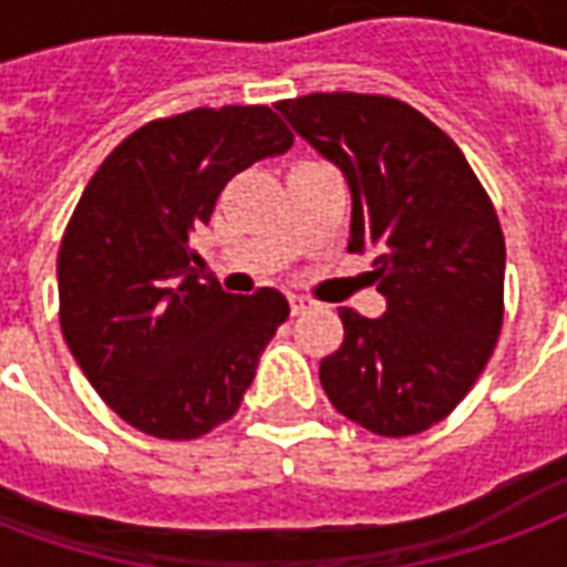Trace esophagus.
Listing matches in <instances>:
<instances>
[{"label":"esophagus","instance_id":"esophagus-1","mask_svg":"<svg viewBox=\"0 0 567 567\" xmlns=\"http://www.w3.org/2000/svg\"><path fill=\"white\" fill-rule=\"evenodd\" d=\"M289 308H292V313H305L311 311L313 301L308 296H299V292H289Z\"/></svg>","mask_w":567,"mask_h":567}]
</instances>
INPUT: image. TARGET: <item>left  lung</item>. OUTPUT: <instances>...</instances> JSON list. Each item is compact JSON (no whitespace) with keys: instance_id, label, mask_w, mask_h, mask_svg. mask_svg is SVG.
I'll return each mask as SVG.
<instances>
[{"instance_id":"left-lung-1","label":"left lung","mask_w":567,"mask_h":567,"mask_svg":"<svg viewBox=\"0 0 567 567\" xmlns=\"http://www.w3.org/2000/svg\"><path fill=\"white\" fill-rule=\"evenodd\" d=\"M278 111L347 177L350 254L371 256L378 320L338 308L344 341L320 362L338 414L383 437L420 435L456 408L504 320V235L456 142L390 96L311 93Z\"/></svg>"}]
</instances>
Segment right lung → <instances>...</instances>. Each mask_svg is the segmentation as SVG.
Returning <instances> with one entry per match:
<instances>
[{
    "label": "right lung",
    "instance_id": "1",
    "mask_svg": "<svg viewBox=\"0 0 567 567\" xmlns=\"http://www.w3.org/2000/svg\"><path fill=\"white\" fill-rule=\"evenodd\" d=\"M289 144L268 105L151 120L105 156L65 226V344L102 402L144 435L193 441L226 423L289 317L278 289L233 296L202 284L189 247L223 187Z\"/></svg>",
    "mask_w": 567,
    "mask_h": 567
}]
</instances>
